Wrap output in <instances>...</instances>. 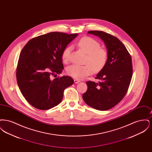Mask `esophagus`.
Instances as JSON below:
<instances>
[{
  "mask_svg": "<svg viewBox=\"0 0 152 152\" xmlns=\"http://www.w3.org/2000/svg\"><path fill=\"white\" fill-rule=\"evenodd\" d=\"M74 82H75V83L77 84V83H79L80 82V81L79 80L75 79L74 80Z\"/></svg>",
  "mask_w": 152,
  "mask_h": 152,
  "instance_id": "34e87169",
  "label": "esophagus"
}]
</instances>
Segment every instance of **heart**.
Masks as SVG:
<instances>
[{"label":"heart","mask_w":152,"mask_h":152,"mask_svg":"<svg viewBox=\"0 0 152 152\" xmlns=\"http://www.w3.org/2000/svg\"><path fill=\"white\" fill-rule=\"evenodd\" d=\"M81 50L87 54L86 65H70L66 68L67 74L76 79H81L89 75L92 71L99 72L105 67L108 59V52L100 47V43L90 37H84L77 43ZM72 47L68 46L63 50L61 57L64 62L69 60Z\"/></svg>","instance_id":"1"}]
</instances>
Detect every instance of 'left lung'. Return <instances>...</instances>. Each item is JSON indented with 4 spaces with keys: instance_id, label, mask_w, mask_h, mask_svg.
<instances>
[{
    "instance_id": "1",
    "label": "left lung",
    "mask_w": 152,
    "mask_h": 152,
    "mask_svg": "<svg viewBox=\"0 0 152 152\" xmlns=\"http://www.w3.org/2000/svg\"><path fill=\"white\" fill-rule=\"evenodd\" d=\"M88 33L104 41L108 59L95 77L100 81H87V91L83 94V99L93 108L107 110L121 101L128 90L133 74L132 58L125 46L115 36L101 31H89Z\"/></svg>"
}]
</instances>
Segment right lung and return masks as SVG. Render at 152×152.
Masks as SVG:
<instances>
[{
    "label": "right lung",
    "mask_w": 152,
    "mask_h": 152,
    "mask_svg": "<svg viewBox=\"0 0 152 152\" xmlns=\"http://www.w3.org/2000/svg\"><path fill=\"white\" fill-rule=\"evenodd\" d=\"M78 35L52 32L32 38L20 52L16 68V80L23 96L32 106L40 110L52 108L61 101L64 91L74 83L61 73V54Z\"/></svg>",
    "instance_id": "obj_1"
}]
</instances>
